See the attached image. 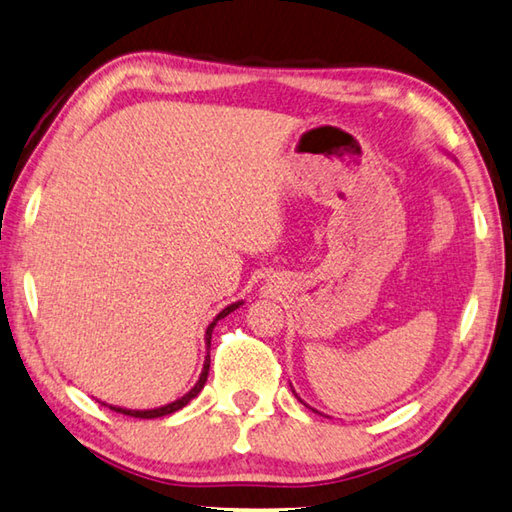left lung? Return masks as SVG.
Listing matches in <instances>:
<instances>
[{"label":"left lung","mask_w":512,"mask_h":512,"mask_svg":"<svg viewBox=\"0 0 512 512\" xmlns=\"http://www.w3.org/2000/svg\"><path fill=\"white\" fill-rule=\"evenodd\" d=\"M293 394H295V392H293ZM295 396H297V394H295ZM297 401H300V403H304V401H302V398H300V396H297ZM304 405H306V403H304ZM313 412H315V410H313Z\"/></svg>","instance_id":"obj_1"}]
</instances>
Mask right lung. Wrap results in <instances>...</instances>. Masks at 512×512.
Here are the masks:
<instances>
[{"label": "right lung", "instance_id": "1", "mask_svg": "<svg viewBox=\"0 0 512 512\" xmlns=\"http://www.w3.org/2000/svg\"><path fill=\"white\" fill-rule=\"evenodd\" d=\"M241 304H244L241 300H239V302H232V304H228L226 309H224V311H219V313H217V318L208 324V329H206V360H203V369H201V376H199V380H197V385H194L188 394H183L181 398H176V401L167 403V405L154 407V410H127V407H118V405H109V403H102V405L109 407V410L120 412V414H125V416H134V418H159V416H167V414L179 412L181 407L188 405L194 396H199V392H201L203 385H206V380H208V371H210V338H212V329H215V324H217L221 318H226L228 313H232L235 309H239Z\"/></svg>", "mask_w": 512, "mask_h": 512}]
</instances>
